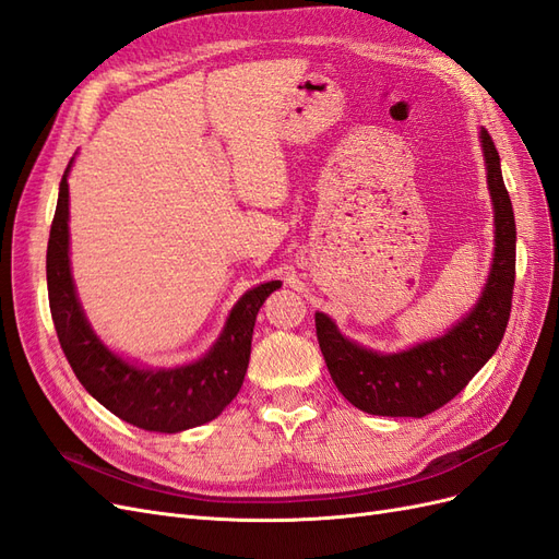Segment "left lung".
I'll return each instance as SVG.
<instances>
[{
    "instance_id": "1",
    "label": "left lung",
    "mask_w": 559,
    "mask_h": 559,
    "mask_svg": "<svg viewBox=\"0 0 559 559\" xmlns=\"http://www.w3.org/2000/svg\"><path fill=\"white\" fill-rule=\"evenodd\" d=\"M480 146L495 210V257L476 306L445 335L389 354L357 345L329 314H314L329 373L354 408L382 417H425L460 394L501 343L515 286V216L497 146L485 128Z\"/></svg>"
}]
</instances>
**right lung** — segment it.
I'll return each mask as SVG.
<instances>
[{"mask_svg":"<svg viewBox=\"0 0 559 559\" xmlns=\"http://www.w3.org/2000/svg\"><path fill=\"white\" fill-rule=\"evenodd\" d=\"M70 165L62 175L46 251L48 302L58 341L74 376L109 413L132 427L177 433L222 415L238 396L251 354V335L265 298L282 282H265L235 302L222 335L205 357L175 368H144L99 341L76 296L70 267Z\"/></svg>","mask_w":559,"mask_h":559,"instance_id":"add662e5","label":"right lung"}]
</instances>
